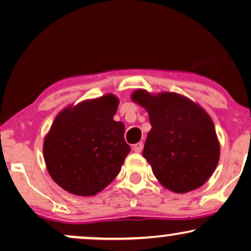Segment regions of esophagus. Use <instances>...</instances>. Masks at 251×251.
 <instances>
[{
    "instance_id": "34e87169",
    "label": "esophagus",
    "mask_w": 251,
    "mask_h": 251,
    "mask_svg": "<svg viewBox=\"0 0 251 251\" xmlns=\"http://www.w3.org/2000/svg\"><path fill=\"white\" fill-rule=\"evenodd\" d=\"M142 148H143V142H138L133 146V150H134L135 152H140L142 150Z\"/></svg>"
}]
</instances>
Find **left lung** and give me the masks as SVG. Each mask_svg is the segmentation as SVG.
<instances>
[{
    "label": "left lung",
    "mask_w": 251,
    "mask_h": 251,
    "mask_svg": "<svg viewBox=\"0 0 251 251\" xmlns=\"http://www.w3.org/2000/svg\"><path fill=\"white\" fill-rule=\"evenodd\" d=\"M133 101L146 108L151 129L142 155L165 188L183 194L204 185L219 160L215 125L201 106L176 94L136 91Z\"/></svg>",
    "instance_id": "8db88e82"
}]
</instances>
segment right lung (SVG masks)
<instances>
[{"mask_svg":"<svg viewBox=\"0 0 251 251\" xmlns=\"http://www.w3.org/2000/svg\"><path fill=\"white\" fill-rule=\"evenodd\" d=\"M118 99L105 95L69 106L53 120L43 157L53 181L66 192L92 196L118 176L131 147L115 122Z\"/></svg>","mask_w":251,"mask_h":251,"instance_id":"right-lung-1","label":"right lung"}]
</instances>
